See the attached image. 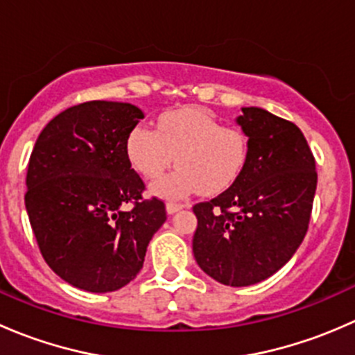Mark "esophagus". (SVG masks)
I'll return each instance as SVG.
<instances>
[{
  "mask_svg": "<svg viewBox=\"0 0 355 355\" xmlns=\"http://www.w3.org/2000/svg\"><path fill=\"white\" fill-rule=\"evenodd\" d=\"M182 207H184V204H182V202H173V200H170V202H166V211H168V214L177 213V211H180Z\"/></svg>",
  "mask_w": 355,
  "mask_h": 355,
  "instance_id": "1",
  "label": "esophagus"
}]
</instances>
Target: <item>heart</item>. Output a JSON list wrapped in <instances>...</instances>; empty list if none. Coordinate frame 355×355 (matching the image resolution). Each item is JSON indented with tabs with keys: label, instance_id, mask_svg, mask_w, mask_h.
<instances>
[{
	"label": "heart",
	"instance_id": "heart-1",
	"mask_svg": "<svg viewBox=\"0 0 355 355\" xmlns=\"http://www.w3.org/2000/svg\"><path fill=\"white\" fill-rule=\"evenodd\" d=\"M249 153L244 128L223 125L202 106L168 111L157 130L137 125L127 137L128 159L148 180L163 175L177 157V170L153 187L166 199L185 198L198 189L207 196L227 191L245 170Z\"/></svg>",
	"mask_w": 355,
	"mask_h": 355
}]
</instances>
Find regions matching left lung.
I'll return each instance as SVG.
<instances>
[{
	"label": "left lung",
	"instance_id": "1",
	"mask_svg": "<svg viewBox=\"0 0 355 355\" xmlns=\"http://www.w3.org/2000/svg\"><path fill=\"white\" fill-rule=\"evenodd\" d=\"M250 139L245 170L218 198L194 204V257L204 273L247 287L277 273L307 234L316 192V161L292 121L242 108Z\"/></svg>",
	"mask_w": 355,
	"mask_h": 355
}]
</instances>
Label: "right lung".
Masks as SVG:
<instances>
[{
	"mask_svg": "<svg viewBox=\"0 0 355 355\" xmlns=\"http://www.w3.org/2000/svg\"><path fill=\"white\" fill-rule=\"evenodd\" d=\"M141 118L128 103H82L56 114L32 149L25 178L32 232L48 266L77 288L125 287L166 221L164 202L144 198V180L127 156Z\"/></svg>",
	"mask_w": 355,
	"mask_h": 355,
	"instance_id": "right-lung-1",
	"label": "right lung"
}]
</instances>
